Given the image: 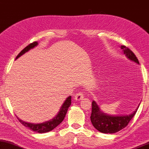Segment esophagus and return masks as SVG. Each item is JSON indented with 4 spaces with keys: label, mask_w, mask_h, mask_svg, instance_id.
Segmentation results:
<instances>
[{
    "label": "esophagus",
    "mask_w": 149,
    "mask_h": 149,
    "mask_svg": "<svg viewBox=\"0 0 149 149\" xmlns=\"http://www.w3.org/2000/svg\"><path fill=\"white\" fill-rule=\"evenodd\" d=\"M84 94H82L81 92H79L77 93V94L75 95V99L76 100H82L84 98Z\"/></svg>",
    "instance_id": "esophagus-1"
}]
</instances>
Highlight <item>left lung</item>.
<instances>
[{
    "instance_id": "left-lung-1",
    "label": "left lung",
    "mask_w": 149,
    "mask_h": 149,
    "mask_svg": "<svg viewBox=\"0 0 149 149\" xmlns=\"http://www.w3.org/2000/svg\"><path fill=\"white\" fill-rule=\"evenodd\" d=\"M124 51V53L130 60L139 64V61L130 49L126 46L122 45L120 47ZM140 104L137 106L136 110L133 111L132 113L127 115H109L103 112L94 100L92 103V114H91L90 119L91 122L94 126V128L99 132L105 133V134H113L123 129L128 125L129 122L131 120L137 112Z\"/></svg>"
}]
</instances>
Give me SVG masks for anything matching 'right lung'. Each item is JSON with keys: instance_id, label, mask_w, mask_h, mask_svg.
<instances>
[{"instance_id": "right-lung-1", "label": "right lung", "mask_w": 149, "mask_h": 149, "mask_svg": "<svg viewBox=\"0 0 149 149\" xmlns=\"http://www.w3.org/2000/svg\"><path fill=\"white\" fill-rule=\"evenodd\" d=\"M37 45H38V43H37V41L33 42V43L29 44V45L26 46L25 49H23L19 53V54L17 55L16 59H15V60L19 58V57H21V55L25 54V53L29 52L30 49H33L35 47H36ZM71 98H72V96H71L68 97L64 101L63 104L61 105L60 109H59L58 113L56 114V116H54L52 119H51L48 121L43 122V123H42L34 124V123H26V122L22 120L19 118L17 116V118L19 119L20 123L23 124V126H25V127H27L28 128H29V129L33 130V131L39 132V133H45V132H49L51 130L54 129L55 127H57V126H58L59 124H61V122L63 120L64 118H65L66 115V113L68 112V108L71 105V102H72Z\"/></svg>"}]
</instances>
